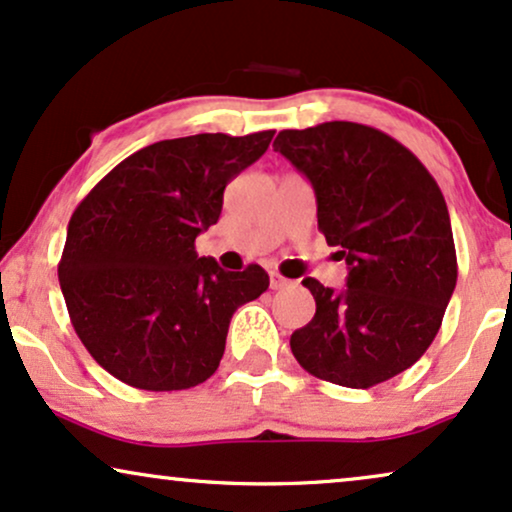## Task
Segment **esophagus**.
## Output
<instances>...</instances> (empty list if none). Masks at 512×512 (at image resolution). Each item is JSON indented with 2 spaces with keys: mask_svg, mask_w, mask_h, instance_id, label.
Masks as SVG:
<instances>
[{
  "mask_svg": "<svg viewBox=\"0 0 512 512\" xmlns=\"http://www.w3.org/2000/svg\"><path fill=\"white\" fill-rule=\"evenodd\" d=\"M269 286H271V290H283V288L293 286V281H288V278L278 274V271H271V274H269Z\"/></svg>",
  "mask_w": 512,
  "mask_h": 512,
  "instance_id": "esophagus-1",
  "label": "esophagus"
}]
</instances>
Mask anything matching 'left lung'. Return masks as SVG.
Segmentation results:
<instances>
[{
  "instance_id": "8db88e82",
  "label": "left lung",
  "mask_w": 512,
  "mask_h": 512,
  "mask_svg": "<svg viewBox=\"0 0 512 512\" xmlns=\"http://www.w3.org/2000/svg\"><path fill=\"white\" fill-rule=\"evenodd\" d=\"M312 181L319 231L347 262V288L316 278V314L290 335L297 364L342 387L385 383L432 345L456 288L451 219L409 148L359 122L283 129L274 141Z\"/></svg>"
}]
</instances>
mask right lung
Instances as JSON below:
<instances>
[{"label": "right lung", "instance_id": "add662e5", "mask_svg": "<svg viewBox=\"0 0 512 512\" xmlns=\"http://www.w3.org/2000/svg\"><path fill=\"white\" fill-rule=\"evenodd\" d=\"M274 129L151 144L115 165L68 222L58 281L77 338L113 378L189 390L222 361L231 316L269 288L260 264L224 271L198 257L224 189L269 148Z\"/></svg>", "mask_w": 512, "mask_h": 512}]
</instances>
